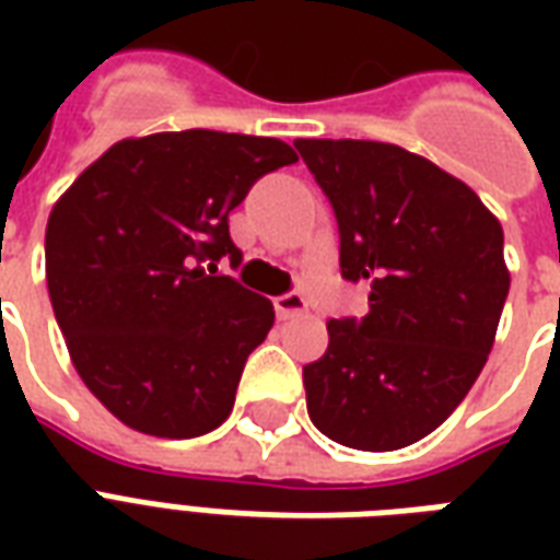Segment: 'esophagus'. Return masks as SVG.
Here are the masks:
<instances>
[{"instance_id":"34e87169","label":"esophagus","mask_w":560,"mask_h":560,"mask_svg":"<svg viewBox=\"0 0 560 560\" xmlns=\"http://www.w3.org/2000/svg\"><path fill=\"white\" fill-rule=\"evenodd\" d=\"M305 296L300 291H288L281 293V296H276V315H279V320H291V317L303 315L305 312Z\"/></svg>"}]
</instances>
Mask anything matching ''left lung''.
<instances>
[{
    "mask_svg": "<svg viewBox=\"0 0 560 560\" xmlns=\"http://www.w3.org/2000/svg\"><path fill=\"white\" fill-rule=\"evenodd\" d=\"M339 221V264L369 315L332 317L303 369L308 417L336 444L387 453L434 432L492 351L504 231L468 185L377 140H296Z\"/></svg>",
    "mask_w": 560,
    "mask_h": 560,
    "instance_id": "1",
    "label": "left lung"
}]
</instances>
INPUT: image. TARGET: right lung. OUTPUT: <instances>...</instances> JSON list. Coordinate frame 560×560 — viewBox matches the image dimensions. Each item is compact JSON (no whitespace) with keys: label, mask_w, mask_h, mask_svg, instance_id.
Here are the masks:
<instances>
[{"label":"right lung","mask_w":560,"mask_h":560,"mask_svg":"<svg viewBox=\"0 0 560 560\" xmlns=\"http://www.w3.org/2000/svg\"><path fill=\"white\" fill-rule=\"evenodd\" d=\"M293 161L276 138L161 131L114 143L56 200L44 236L56 324L116 420L155 438L228 420L276 312L215 264L243 260L233 207Z\"/></svg>","instance_id":"add662e5"}]
</instances>
